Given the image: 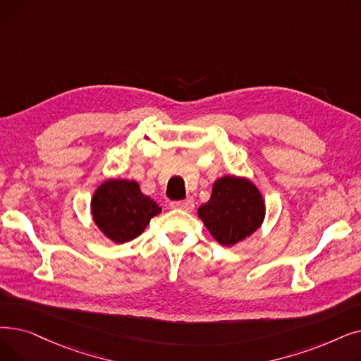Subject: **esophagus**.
<instances>
[{"label": "esophagus", "mask_w": 361, "mask_h": 361, "mask_svg": "<svg viewBox=\"0 0 361 361\" xmlns=\"http://www.w3.org/2000/svg\"><path fill=\"white\" fill-rule=\"evenodd\" d=\"M171 208L174 209H181L184 212H192L195 209V203L192 199H185V200H174L171 202Z\"/></svg>", "instance_id": "obj_1"}]
</instances>
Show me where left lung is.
<instances>
[{"instance_id":"left-lung-1","label":"left lung","mask_w":361,"mask_h":361,"mask_svg":"<svg viewBox=\"0 0 361 361\" xmlns=\"http://www.w3.org/2000/svg\"><path fill=\"white\" fill-rule=\"evenodd\" d=\"M264 211L262 196L252 183L227 176L215 181L211 199L197 214L218 243L231 246L261 226Z\"/></svg>"}]
</instances>
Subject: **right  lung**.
<instances>
[{
	"label": "right lung",
	"instance_id": "1",
	"mask_svg": "<svg viewBox=\"0 0 361 361\" xmlns=\"http://www.w3.org/2000/svg\"><path fill=\"white\" fill-rule=\"evenodd\" d=\"M92 218L106 236L118 243L140 236L162 209L140 192L135 181L107 180L91 200Z\"/></svg>",
	"mask_w": 361,
	"mask_h": 361
}]
</instances>
